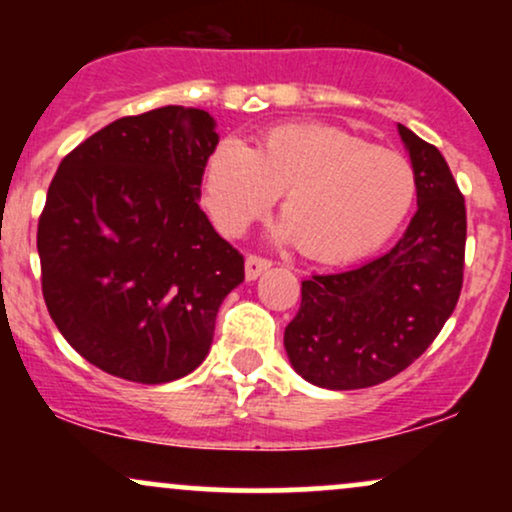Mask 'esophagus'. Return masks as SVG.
<instances>
[{"instance_id":"obj_1","label":"esophagus","mask_w":512,"mask_h":512,"mask_svg":"<svg viewBox=\"0 0 512 512\" xmlns=\"http://www.w3.org/2000/svg\"><path fill=\"white\" fill-rule=\"evenodd\" d=\"M272 267V262L267 260V257H260V255H248V260H245V276L248 279H257V276L267 272V269Z\"/></svg>"}]
</instances>
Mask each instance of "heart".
<instances>
[{"instance_id":"b5f03b06","label":"heart","mask_w":512,"mask_h":512,"mask_svg":"<svg viewBox=\"0 0 512 512\" xmlns=\"http://www.w3.org/2000/svg\"><path fill=\"white\" fill-rule=\"evenodd\" d=\"M281 195L284 233L308 257L351 260L380 248L409 214L416 175L404 156L325 125H281L260 146L223 139L207 163L204 202L236 236Z\"/></svg>"}]
</instances>
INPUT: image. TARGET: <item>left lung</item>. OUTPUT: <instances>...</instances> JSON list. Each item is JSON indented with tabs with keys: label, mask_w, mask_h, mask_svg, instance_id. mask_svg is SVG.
Here are the masks:
<instances>
[{
	"label": "left lung",
	"mask_w": 512,
	"mask_h": 512,
	"mask_svg": "<svg viewBox=\"0 0 512 512\" xmlns=\"http://www.w3.org/2000/svg\"><path fill=\"white\" fill-rule=\"evenodd\" d=\"M416 175V214L390 252L301 284L284 332L291 366L327 390H361L411 366L455 310L462 291L467 211L433 144L397 125Z\"/></svg>",
	"instance_id": "obj_1"
}]
</instances>
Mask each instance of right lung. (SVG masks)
<instances>
[{
  "label": "right lung",
  "mask_w": 512,
  "mask_h": 512,
  "mask_svg": "<svg viewBox=\"0 0 512 512\" xmlns=\"http://www.w3.org/2000/svg\"><path fill=\"white\" fill-rule=\"evenodd\" d=\"M207 110L166 105L110 122L62 158L38 221L57 330L115 378L161 385L209 354L243 255L199 209L219 144Z\"/></svg>",
  "instance_id": "right-lung-1"
}]
</instances>
